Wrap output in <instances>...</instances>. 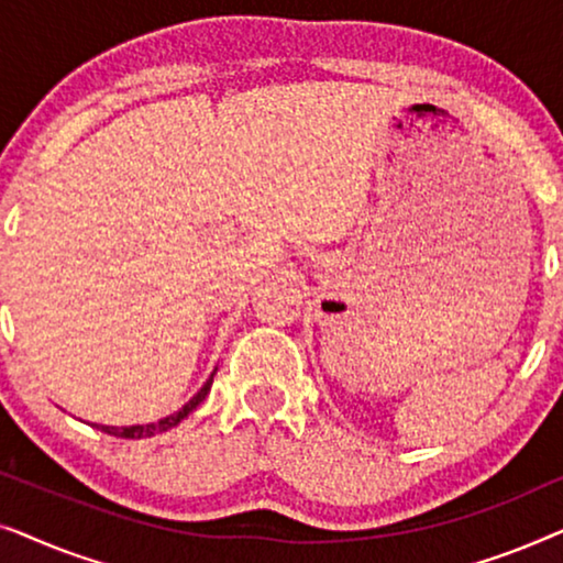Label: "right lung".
Listing matches in <instances>:
<instances>
[{"instance_id": "right-lung-1", "label": "right lung", "mask_w": 563, "mask_h": 563, "mask_svg": "<svg viewBox=\"0 0 563 563\" xmlns=\"http://www.w3.org/2000/svg\"><path fill=\"white\" fill-rule=\"evenodd\" d=\"M214 372H218V368H214ZM214 372L210 374V379H207L205 384H202V389L197 391L195 397L189 399L187 405L181 407V410H176V412H172V415H166V418H161V420H156V422H145V426H95L102 430V433H110V435H114V438H130V441H141V438H151V435H156V433H164V430H168V428H174V426H179V422L187 418V415L191 412V410H197V405L202 402V399L210 395V387H212V376H214Z\"/></svg>"}]
</instances>
